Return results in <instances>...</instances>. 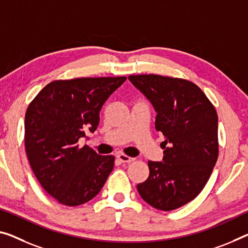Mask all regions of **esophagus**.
Masks as SVG:
<instances>
[{
	"label": "esophagus",
	"mask_w": 248,
	"mask_h": 248,
	"mask_svg": "<svg viewBox=\"0 0 248 248\" xmlns=\"http://www.w3.org/2000/svg\"><path fill=\"white\" fill-rule=\"evenodd\" d=\"M117 158H119L120 161L123 162V163H132L133 161H134V158H133V157H129V156L125 155V154H122V153L117 155Z\"/></svg>",
	"instance_id": "1"
}]
</instances>
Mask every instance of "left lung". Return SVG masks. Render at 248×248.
I'll return each instance as SVG.
<instances>
[{
    "label": "left lung",
    "instance_id": "left-lung-1",
    "mask_svg": "<svg viewBox=\"0 0 248 248\" xmlns=\"http://www.w3.org/2000/svg\"><path fill=\"white\" fill-rule=\"evenodd\" d=\"M156 111L155 128L165 140L163 162L148 161L150 176L137 184L154 208L173 211L193 201L206 185L218 157L216 109L187 79L156 74L129 75Z\"/></svg>",
    "mask_w": 248,
    "mask_h": 248
}]
</instances>
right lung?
Wrapping results in <instances>:
<instances>
[{"instance_id":"add662e5","label":"right lung","mask_w":248,"mask_h":248,"mask_svg":"<svg viewBox=\"0 0 248 248\" xmlns=\"http://www.w3.org/2000/svg\"><path fill=\"white\" fill-rule=\"evenodd\" d=\"M126 81L79 78L53 81L30 103L25 113V151L33 173L59 203L78 206L94 199L114 167L113 155L79 147L94 133L103 104Z\"/></svg>"}]
</instances>
